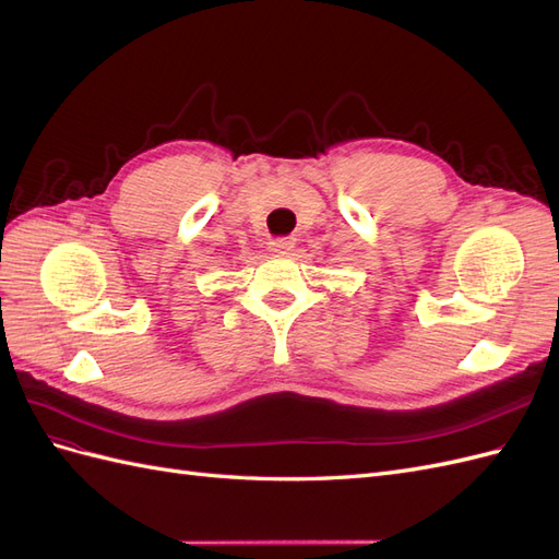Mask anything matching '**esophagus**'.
<instances>
[{
	"mask_svg": "<svg viewBox=\"0 0 559 559\" xmlns=\"http://www.w3.org/2000/svg\"><path fill=\"white\" fill-rule=\"evenodd\" d=\"M267 245H270V251H275V253H289L294 249L292 238H275V240H270Z\"/></svg>",
	"mask_w": 559,
	"mask_h": 559,
	"instance_id": "esophagus-1",
	"label": "esophagus"
}]
</instances>
